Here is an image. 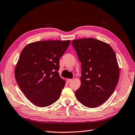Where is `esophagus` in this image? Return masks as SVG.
Returning <instances> with one entry per match:
<instances>
[{"label": "esophagus", "mask_w": 135, "mask_h": 135, "mask_svg": "<svg viewBox=\"0 0 135 135\" xmlns=\"http://www.w3.org/2000/svg\"><path fill=\"white\" fill-rule=\"evenodd\" d=\"M73 80H72V79H67V83H70V82L71 81H72Z\"/></svg>", "instance_id": "obj_1"}]
</instances>
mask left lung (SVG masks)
<instances>
[{"label":"left lung","instance_id":"left-lung-1","mask_svg":"<svg viewBox=\"0 0 135 135\" xmlns=\"http://www.w3.org/2000/svg\"><path fill=\"white\" fill-rule=\"evenodd\" d=\"M81 62V86L75 92L78 101L94 108L111 96L119 78L117 57L109 44L93 38L71 41Z\"/></svg>","mask_w":135,"mask_h":135}]
</instances>
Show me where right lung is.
Wrapping results in <instances>:
<instances>
[{"instance_id": "1", "label": "right lung", "mask_w": 135, "mask_h": 135, "mask_svg": "<svg viewBox=\"0 0 135 135\" xmlns=\"http://www.w3.org/2000/svg\"><path fill=\"white\" fill-rule=\"evenodd\" d=\"M70 40L36 41L23 49L15 70V78L33 104L46 107L56 102L65 84L60 77V57Z\"/></svg>"}]
</instances>
